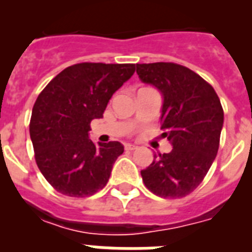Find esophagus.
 I'll return each mask as SVG.
<instances>
[{
  "instance_id": "34e87169",
  "label": "esophagus",
  "mask_w": 252,
  "mask_h": 252,
  "mask_svg": "<svg viewBox=\"0 0 252 252\" xmlns=\"http://www.w3.org/2000/svg\"><path fill=\"white\" fill-rule=\"evenodd\" d=\"M125 149H126V150L132 151V150H136L137 146L136 145H132V144H125Z\"/></svg>"
}]
</instances>
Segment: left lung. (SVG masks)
<instances>
[{
  "label": "left lung",
  "instance_id": "obj_1",
  "mask_svg": "<svg viewBox=\"0 0 252 252\" xmlns=\"http://www.w3.org/2000/svg\"><path fill=\"white\" fill-rule=\"evenodd\" d=\"M141 82L161 93L162 137L173 150L154 154L141 177L146 188L162 198L192 193L208 173L220 146L223 110L213 87L187 66L175 63L136 64Z\"/></svg>",
  "mask_w": 252,
  "mask_h": 252
}]
</instances>
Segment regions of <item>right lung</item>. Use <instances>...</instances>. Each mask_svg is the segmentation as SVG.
I'll return each mask as SVG.
<instances>
[{"instance_id": "obj_1", "label": "right lung", "mask_w": 252, "mask_h": 252, "mask_svg": "<svg viewBox=\"0 0 252 252\" xmlns=\"http://www.w3.org/2000/svg\"><path fill=\"white\" fill-rule=\"evenodd\" d=\"M135 73V64L81 63L60 72L37 97L30 120L35 160L53 188L69 197H88L103 188L119 141L95 145L91 121L102 119L116 91Z\"/></svg>"}]
</instances>
